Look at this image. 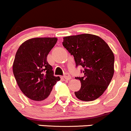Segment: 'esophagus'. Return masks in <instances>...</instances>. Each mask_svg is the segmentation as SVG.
Returning a JSON list of instances; mask_svg holds the SVG:
<instances>
[{
    "mask_svg": "<svg viewBox=\"0 0 131 131\" xmlns=\"http://www.w3.org/2000/svg\"><path fill=\"white\" fill-rule=\"evenodd\" d=\"M64 78L66 79V80H71V75H70L69 73H67V72H66L65 74L64 75Z\"/></svg>",
    "mask_w": 131,
    "mask_h": 131,
    "instance_id": "obj_1",
    "label": "esophagus"
}]
</instances>
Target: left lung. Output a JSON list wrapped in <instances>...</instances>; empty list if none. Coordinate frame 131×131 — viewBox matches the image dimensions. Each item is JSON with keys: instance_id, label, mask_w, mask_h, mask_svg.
<instances>
[{"instance_id": "1", "label": "left lung", "mask_w": 131, "mask_h": 131, "mask_svg": "<svg viewBox=\"0 0 131 131\" xmlns=\"http://www.w3.org/2000/svg\"><path fill=\"white\" fill-rule=\"evenodd\" d=\"M62 45L73 55L76 66H82L81 89L75 92L76 97L91 101L103 95L110 85L114 74V57L106 42L95 35L84 34L64 37Z\"/></svg>"}]
</instances>
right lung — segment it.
<instances>
[{"instance_id":"1","label":"right lung","mask_w":131,"mask_h":131,"mask_svg":"<svg viewBox=\"0 0 131 131\" xmlns=\"http://www.w3.org/2000/svg\"><path fill=\"white\" fill-rule=\"evenodd\" d=\"M56 37H38L26 41L19 47L13 66L14 76L22 92L35 101L48 102L52 98L53 86L60 80L54 76L47 61Z\"/></svg>"}]
</instances>
